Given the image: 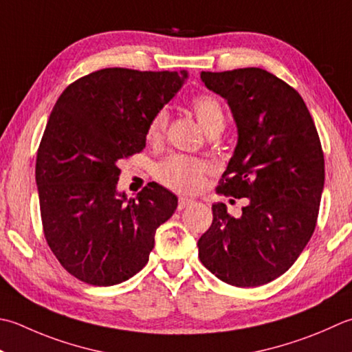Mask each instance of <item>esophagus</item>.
<instances>
[{
  "label": "esophagus",
  "instance_id": "esophagus-1",
  "mask_svg": "<svg viewBox=\"0 0 352 352\" xmlns=\"http://www.w3.org/2000/svg\"><path fill=\"white\" fill-rule=\"evenodd\" d=\"M192 204H194V199L184 198V197L178 198V210H183L186 208H189V206H192Z\"/></svg>",
  "mask_w": 352,
  "mask_h": 352
}]
</instances>
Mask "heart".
<instances>
[{"instance_id": "b5f03b06", "label": "heart", "mask_w": 352, "mask_h": 352, "mask_svg": "<svg viewBox=\"0 0 352 352\" xmlns=\"http://www.w3.org/2000/svg\"><path fill=\"white\" fill-rule=\"evenodd\" d=\"M190 108L199 125L209 135H218L226 126V111L215 96L199 94L192 99ZM168 126L166 111L155 113L146 126V142L158 144L164 137ZM208 164L189 155L174 154L164 158L155 166V178L166 188L177 192H195L203 186Z\"/></svg>"}]
</instances>
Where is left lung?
Here are the masks:
<instances>
[{
    "label": "left lung",
    "mask_w": 352,
    "mask_h": 352,
    "mask_svg": "<svg viewBox=\"0 0 352 352\" xmlns=\"http://www.w3.org/2000/svg\"><path fill=\"white\" fill-rule=\"evenodd\" d=\"M201 79L227 100L238 126L217 192L249 204L239 218L212 206L198 256L227 284L264 285L294 264L318 224L325 182L318 129L300 94L263 68L201 72Z\"/></svg>",
    "instance_id": "obj_1"
}]
</instances>
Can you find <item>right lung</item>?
<instances>
[{
    "label": "right lung",
    "mask_w": 352,
    "mask_h": 352,
    "mask_svg": "<svg viewBox=\"0 0 352 352\" xmlns=\"http://www.w3.org/2000/svg\"><path fill=\"white\" fill-rule=\"evenodd\" d=\"M186 72L103 68L68 85L36 154L41 219L59 264L89 285L108 287L146 265L155 230L177 209L157 183L135 198L116 190L122 158L146 144V126L180 89Z\"/></svg>",
    "instance_id": "right-lung-1"
}]
</instances>
